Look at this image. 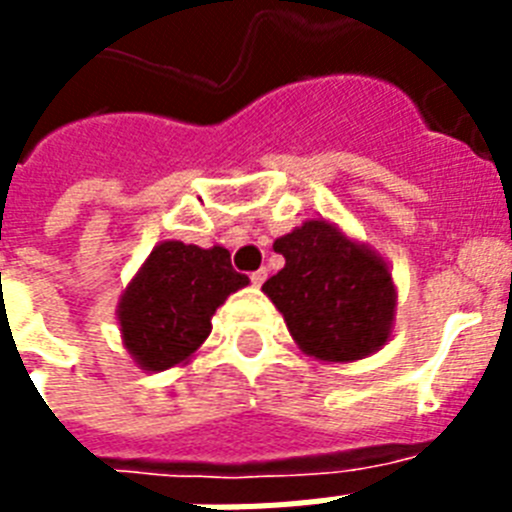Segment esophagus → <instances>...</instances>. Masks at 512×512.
Wrapping results in <instances>:
<instances>
[{"instance_id": "obj_1", "label": "esophagus", "mask_w": 512, "mask_h": 512, "mask_svg": "<svg viewBox=\"0 0 512 512\" xmlns=\"http://www.w3.org/2000/svg\"><path fill=\"white\" fill-rule=\"evenodd\" d=\"M268 279V271L265 268H260V271H255L252 276H249V281H252V287H263V281Z\"/></svg>"}]
</instances>
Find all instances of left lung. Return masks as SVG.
Wrapping results in <instances>:
<instances>
[{
    "label": "left lung",
    "instance_id": "left-lung-1",
    "mask_svg": "<svg viewBox=\"0 0 512 512\" xmlns=\"http://www.w3.org/2000/svg\"><path fill=\"white\" fill-rule=\"evenodd\" d=\"M284 268L263 284L305 356L350 364L390 340L398 292L388 260L324 217L273 241Z\"/></svg>",
    "mask_w": 512,
    "mask_h": 512
}]
</instances>
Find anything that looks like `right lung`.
I'll use <instances>...</instances> for the list:
<instances>
[{
  "instance_id": "obj_1",
  "label": "right lung",
  "mask_w": 512,
  "mask_h": 512,
  "mask_svg": "<svg viewBox=\"0 0 512 512\" xmlns=\"http://www.w3.org/2000/svg\"><path fill=\"white\" fill-rule=\"evenodd\" d=\"M247 284L220 244H156L116 305L124 350L143 372L188 364L212 332L217 308Z\"/></svg>"
}]
</instances>
